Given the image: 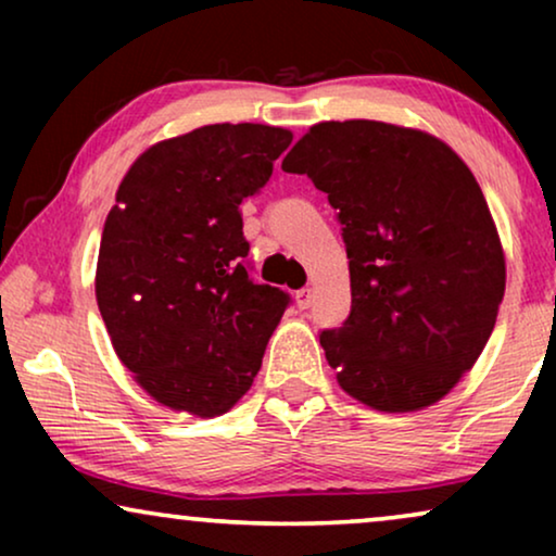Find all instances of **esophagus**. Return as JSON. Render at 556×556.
<instances>
[{"label":"esophagus","instance_id":"34e87169","mask_svg":"<svg viewBox=\"0 0 556 556\" xmlns=\"http://www.w3.org/2000/svg\"><path fill=\"white\" fill-rule=\"evenodd\" d=\"M311 299H314L311 288H301V291H295V306H299L301 311L311 306Z\"/></svg>","mask_w":556,"mask_h":556}]
</instances>
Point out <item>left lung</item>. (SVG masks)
<instances>
[{
    "label": "left lung",
    "instance_id": "1",
    "mask_svg": "<svg viewBox=\"0 0 556 556\" xmlns=\"http://www.w3.org/2000/svg\"><path fill=\"white\" fill-rule=\"evenodd\" d=\"M339 212L352 314L321 333L349 397L379 413L443 400L496 326L506 257L468 164L420 128L324 121L283 159Z\"/></svg>",
    "mask_w": 556,
    "mask_h": 556
}]
</instances>
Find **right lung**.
Instances as JSON below:
<instances>
[{"label":"right lung","instance_id":"1","mask_svg":"<svg viewBox=\"0 0 556 556\" xmlns=\"http://www.w3.org/2000/svg\"><path fill=\"white\" fill-rule=\"evenodd\" d=\"M291 141L280 126H202L149 147L121 179L96 301L113 352L162 407L225 415L261 371L288 293L248 276L240 204Z\"/></svg>","mask_w":556,"mask_h":556}]
</instances>
